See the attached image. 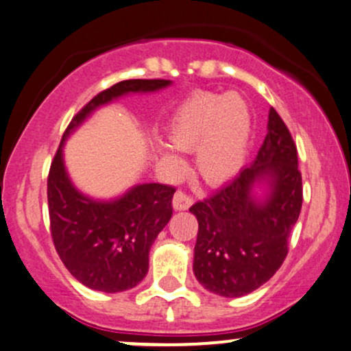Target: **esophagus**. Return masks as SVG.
I'll list each match as a JSON object with an SVG mask.
<instances>
[{"label":"esophagus","instance_id":"34e87169","mask_svg":"<svg viewBox=\"0 0 351 351\" xmlns=\"http://www.w3.org/2000/svg\"><path fill=\"white\" fill-rule=\"evenodd\" d=\"M191 206H193V197L186 194L184 191H176L175 196H173V208L175 210H188Z\"/></svg>","mask_w":351,"mask_h":351}]
</instances>
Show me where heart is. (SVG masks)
<instances>
[{"label":"heart","mask_w":351,"mask_h":351,"mask_svg":"<svg viewBox=\"0 0 351 351\" xmlns=\"http://www.w3.org/2000/svg\"><path fill=\"white\" fill-rule=\"evenodd\" d=\"M252 131L250 104L237 92H199L178 106L168 124V137L183 152L196 150V171L204 183L223 184L238 175L246 160ZM171 171L183 162L168 145L158 147Z\"/></svg>","instance_id":"1"}]
</instances>
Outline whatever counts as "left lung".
<instances>
[{
    "instance_id": "1",
    "label": "left lung",
    "mask_w": 351,
    "mask_h": 351,
    "mask_svg": "<svg viewBox=\"0 0 351 351\" xmlns=\"http://www.w3.org/2000/svg\"><path fill=\"white\" fill-rule=\"evenodd\" d=\"M268 186L264 199L254 188ZM303 204L298 150L280 114L270 108L267 136L256 160L189 208L199 223L193 270L212 293L238 298L264 285L288 254Z\"/></svg>"
}]
</instances>
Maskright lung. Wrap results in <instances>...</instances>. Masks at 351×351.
<instances>
[{
	"label": "right lung",
	"mask_w": 351,
	"mask_h": 351,
	"mask_svg": "<svg viewBox=\"0 0 351 351\" xmlns=\"http://www.w3.org/2000/svg\"><path fill=\"white\" fill-rule=\"evenodd\" d=\"M171 81L130 79L97 94L66 128L48 173L50 232L58 256L76 280L105 293L134 288L147 275L149 251L170 221L175 188L145 183L114 201H94L74 188L63 162V144L99 106L132 92H155Z\"/></svg>",
	"instance_id": "right-lung-1"
}]
</instances>
